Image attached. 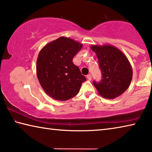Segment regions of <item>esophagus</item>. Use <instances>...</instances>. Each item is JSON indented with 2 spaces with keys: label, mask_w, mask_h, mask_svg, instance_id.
Returning <instances> with one entry per match:
<instances>
[{
  "label": "esophagus",
  "mask_w": 152,
  "mask_h": 152,
  "mask_svg": "<svg viewBox=\"0 0 152 152\" xmlns=\"http://www.w3.org/2000/svg\"><path fill=\"white\" fill-rule=\"evenodd\" d=\"M87 79L88 80H91V79H92V76H91V74H88V75H87Z\"/></svg>",
  "instance_id": "1"
}]
</instances>
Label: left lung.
Segmentation results:
<instances>
[{
  "instance_id": "left-lung-1",
  "label": "left lung",
  "mask_w": 152,
  "mask_h": 152,
  "mask_svg": "<svg viewBox=\"0 0 152 152\" xmlns=\"http://www.w3.org/2000/svg\"><path fill=\"white\" fill-rule=\"evenodd\" d=\"M102 72V80L93 84L99 94L104 99H113L122 94L132 82V67L124 53L115 46L92 45Z\"/></svg>"
}]
</instances>
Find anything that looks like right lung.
<instances>
[{"instance_id": "right-lung-1", "label": "right lung", "mask_w": 152, "mask_h": 152, "mask_svg": "<svg viewBox=\"0 0 152 152\" xmlns=\"http://www.w3.org/2000/svg\"><path fill=\"white\" fill-rule=\"evenodd\" d=\"M82 44L60 37L46 44L38 55L36 72L43 91L56 101H64L78 93L86 78L72 62Z\"/></svg>"}]
</instances>
